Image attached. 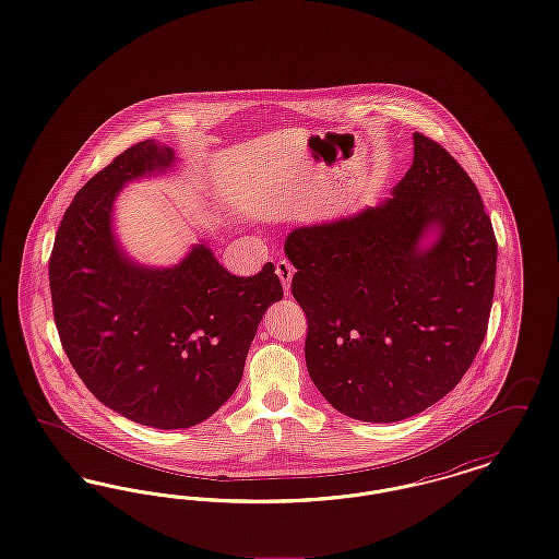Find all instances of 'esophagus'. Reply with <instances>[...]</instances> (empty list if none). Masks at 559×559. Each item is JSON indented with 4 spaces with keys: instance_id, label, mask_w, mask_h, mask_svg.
<instances>
[{
    "instance_id": "obj_1",
    "label": "esophagus",
    "mask_w": 559,
    "mask_h": 559,
    "mask_svg": "<svg viewBox=\"0 0 559 559\" xmlns=\"http://www.w3.org/2000/svg\"><path fill=\"white\" fill-rule=\"evenodd\" d=\"M293 272H295V267H293L292 262H287V260L276 262V274H278V278L285 287V293H289V287H292Z\"/></svg>"
}]
</instances>
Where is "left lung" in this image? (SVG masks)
Returning <instances> with one entry per match:
<instances>
[{"label": "left lung", "instance_id": "left-lung-1", "mask_svg": "<svg viewBox=\"0 0 559 559\" xmlns=\"http://www.w3.org/2000/svg\"><path fill=\"white\" fill-rule=\"evenodd\" d=\"M413 140L392 199L285 240L308 372L358 421L394 424L444 399L472 367L492 308L497 239L478 188L436 140ZM427 227L441 235L421 250Z\"/></svg>", "mask_w": 559, "mask_h": 559}]
</instances>
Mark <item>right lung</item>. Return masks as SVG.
I'll return each mask as SVG.
<instances>
[{"label":"right lung","mask_w":559,"mask_h":559,"mask_svg":"<svg viewBox=\"0 0 559 559\" xmlns=\"http://www.w3.org/2000/svg\"><path fill=\"white\" fill-rule=\"evenodd\" d=\"M171 160L155 140L110 160L62 215L48 264L60 344L85 388L159 429L197 426L233 396L260 320L283 297L272 262L242 278L205 245L167 270L123 258L110 233L115 194Z\"/></svg>","instance_id":"obj_1"}]
</instances>
